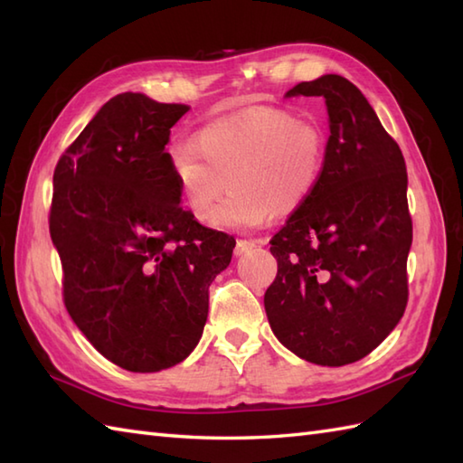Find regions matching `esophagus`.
I'll list each match as a JSON object with an SVG mask.
<instances>
[{
	"label": "esophagus",
	"mask_w": 463,
	"mask_h": 463,
	"mask_svg": "<svg viewBox=\"0 0 463 463\" xmlns=\"http://www.w3.org/2000/svg\"><path fill=\"white\" fill-rule=\"evenodd\" d=\"M260 242H257V241H237V247H234V254H237V257H242V254H247V252H250L254 247H259Z\"/></svg>",
	"instance_id": "esophagus-1"
}]
</instances>
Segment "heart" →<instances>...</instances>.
I'll list each match as a JSON object with an SVG mask.
<instances>
[{"label":"heart","mask_w":463,"mask_h":463,"mask_svg":"<svg viewBox=\"0 0 463 463\" xmlns=\"http://www.w3.org/2000/svg\"><path fill=\"white\" fill-rule=\"evenodd\" d=\"M322 163L318 127L284 109L214 121L196 133L194 145L171 151L176 184L194 219L211 222L232 183V199L213 222L229 231H247L269 213L297 209L317 186Z\"/></svg>","instance_id":"heart-1"}]
</instances>
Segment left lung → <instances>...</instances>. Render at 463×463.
<instances>
[{"label":"left lung","mask_w":463,"mask_h":463,"mask_svg":"<svg viewBox=\"0 0 463 463\" xmlns=\"http://www.w3.org/2000/svg\"><path fill=\"white\" fill-rule=\"evenodd\" d=\"M324 97L330 137L320 179L274 234L277 279L264 292L274 336L320 366L352 364L404 317L411 247L408 173L398 143L342 75L287 97Z\"/></svg>","instance_id":"obj_1"}]
</instances>
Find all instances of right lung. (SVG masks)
I'll return each instance as SVG.
<instances>
[{
    "instance_id": "right-lung-1",
    "label": "right lung",
    "mask_w": 463,
    "mask_h": 463,
    "mask_svg": "<svg viewBox=\"0 0 463 463\" xmlns=\"http://www.w3.org/2000/svg\"><path fill=\"white\" fill-rule=\"evenodd\" d=\"M186 111L115 95L53 173L49 232L65 308L97 352L129 372L171 368L194 350L211 282L237 244L181 206L165 145Z\"/></svg>"
}]
</instances>
